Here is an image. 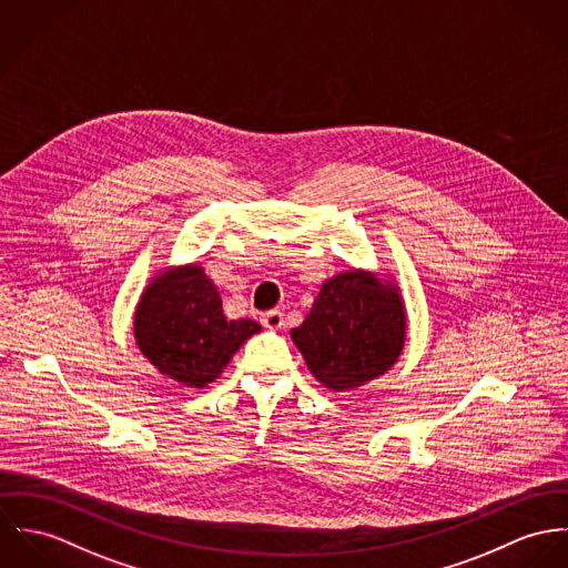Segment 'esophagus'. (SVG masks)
I'll list each match as a JSON object with an SVG mask.
<instances>
[{
	"label": "esophagus",
	"instance_id": "34e87169",
	"mask_svg": "<svg viewBox=\"0 0 568 568\" xmlns=\"http://www.w3.org/2000/svg\"><path fill=\"white\" fill-rule=\"evenodd\" d=\"M261 324L265 328H270V331H276V328H281L285 324V320H283V314L278 310H272V312L261 315Z\"/></svg>",
	"mask_w": 568,
	"mask_h": 568
}]
</instances>
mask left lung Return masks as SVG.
I'll return each mask as SVG.
<instances>
[{
    "label": "left lung",
    "mask_w": 568,
    "mask_h": 568,
    "mask_svg": "<svg viewBox=\"0 0 568 568\" xmlns=\"http://www.w3.org/2000/svg\"><path fill=\"white\" fill-rule=\"evenodd\" d=\"M407 312L389 274L353 267L322 283L305 322L292 331L307 368L333 392L383 377L400 357Z\"/></svg>",
    "instance_id": "obj_1"
}]
</instances>
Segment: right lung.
Wrapping results in <instances>:
<instances>
[{"label":"right lung","mask_w":568,"mask_h":568,"mask_svg":"<svg viewBox=\"0 0 568 568\" xmlns=\"http://www.w3.org/2000/svg\"><path fill=\"white\" fill-rule=\"evenodd\" d=\"M132 328L141 355L161 375L195 389L220 377L242 344L261 331L254 320H226L215 285L197 263L170 265L152 276Z\"/></svg>","instance_id":"obj_1"}]
</instances>
